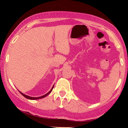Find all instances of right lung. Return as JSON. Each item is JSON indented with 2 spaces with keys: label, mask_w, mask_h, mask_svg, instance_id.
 <instances>
[{
  "label": "right lung",
  "mask_w": 128,
  "mask_h": 128,
  "mask_svg": "<svg viewBox=\"0 0 128 128\" xmlns=\"http://www.w3.org/2000/svg\"><path fill=\"white\" fill-rule=\"evenodd\" d=\"M54 85H53V86H52V88L51 89V90H50L48 93H47V94H44V95H43V96H38V97H32V96H27V95H26V94H22V92H21L20 91H19L20 92V94L23 96H24L25 98H26V99H30V100H37V99H42V98H44V97H45V96H47L48 94H50V93L51 92V91H52V90H53V88H54Z\"/></svg>",
  "instance_id": "obj_1"
}]
</instances>
